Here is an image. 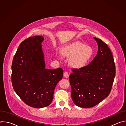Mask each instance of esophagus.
I'll list each match as a JSON object with an SVG mask.
<instances>
[{
	"mask_svg": "<svg viewBox=\"0 0 126 126\" xmlns=\"http://www.w3.org/2000/svg\"><path fill=\"white\" fill-rule=\"evenodd\" d=\"M63 75H64V77H65V78H68L69 76V73L67 72H65L64 73Z\"/></svg>",
	"mask_w": 126,
	"mask_h": 126,
	"instance_id": "esophagus-1",
	"label": "esophagus"
}]
</instances>
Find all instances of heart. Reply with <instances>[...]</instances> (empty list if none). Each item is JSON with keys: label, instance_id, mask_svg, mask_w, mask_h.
<instances>
[{"label": "heart", "instance_id": "b5f03b06", "mask_svg": "<svg viewBox=\"0 0 126 126\" xmlns=\"http://www.w3.org/2000/svg\"><path fill=\"white\" fill-rule=\"evenodd\" d=\"M61 54L63 56L69 58L70 66L75 69H81L91 60L94 52L91 47L75 41L65 45L61 49Z\"/></svg>", "mask_w": 126, "mask_h": 126}]
</instances>
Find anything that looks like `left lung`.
I'll list each match as a JSON object with an SVG mask.
<instances>
[{
	"label": "left lung",
	"instance_id": "1",
	"mask_svg": "<svg viewBox=\"0 0 126 126\" xmlns=\"http://www.w3.org/2000/svg\"><path fill=\"white\" fill-rule=\"evenodd\" d=\"M98 51L93 60L81 69H72L69 76L71 97L77 106L93 107L110 94L114 82L116 68L109 47L96 37Z\"/></svg>",
	"mask_w": 126,
	"mask_h": 126
}]
</instances>
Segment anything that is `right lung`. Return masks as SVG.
Segmentation results:
<instances>
[{
    "instance_id": "add662e5",
    "label": "right lung",
    "mask_w": 126,
    "mask_h": 126,
    "mask_svg": "<svg viewBox=\"0 0 126 126\" xmlns=\"http://www.w3.org/2000/svg\"><path fill=\"white\" fill-rule=\"evenodd\" d=\"M42 36L20 43L12 63V84L15 92L27 105L36 108L49 106L54 89L62 79L63 70L45 68Z\"/></svg>"
}]
</instances>
